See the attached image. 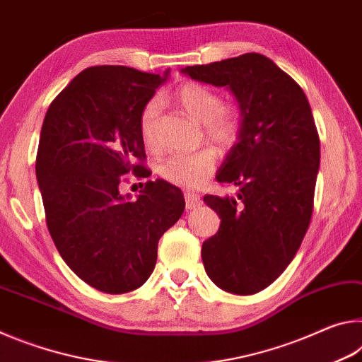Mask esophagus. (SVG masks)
Segmentation results:
<instances>
[{
	"label": "esophagus",
	"instance_id": "esophagus-1",
	"mask_svg": "<svg viewBox=\"0 0 362 362\" xmlns=\"http://www.w3.org/2000/svg\"><path fill=\"white\" fill-rule=\"evenodd\" d=\"M203 204V201H201V196L198 193H185V206L187 209H194V207H198Z\"/></svg>",
	"mask_w": 362,
	"mask_h": 362
}]
</instances>
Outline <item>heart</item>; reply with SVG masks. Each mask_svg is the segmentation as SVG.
I'll use <instances>...</instances> for the list:
<instances>
[{"label":"heart","instance_id":"heart-1","mask_svg":"<svg viewBox=\"0 0 362 362\" xmlns=\"http://www.w3.org/2000/svg\"><path fill=\"white\" fill-rule=\"evenodd\" d=\"M174 100L183 112L203 124L206 137L220 148H230L241 134V115L235 107H223L222 97L201 83H185L175 90ZM159 110L158 100H150L140 112L139 132L146 146H155V121ZM216 153L198 150L175 153L159 164V175L180 187H196L212 173Z\"/></svg>","mask_w":362,"mask_h":362}]
</instances>
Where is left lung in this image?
<instances>
[{
    "label": "left lung",
    "instance_id": "8db88e82",
    "mask_svg": "<svg viewBox=\"0 0 362 362\" xmlns=\"http://www.w3.org/2000/svg\"><path fill=\"white\" fill-rule=\"evenodd\" d=\"M194 81L226 88L241 115V134L216 175L236 196L206 194L220 228L203 243L207 276L220 289L250 296L274 283L308 230L320 137L302 88L262 54L249 52L182 69Z\"/></svg>",
    "mask_w": 362,
    "mask_h": 362
}]
</instances>
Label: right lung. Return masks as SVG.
Wrapping results in <instances>:
<instances>
[{
  "label": "right lung",
  "mask_w": 362,
  "mask_h": 362,
  "mask_svg": "<svg viewBox=\"0 0 362 362\" xmlns=\"http://www.w3.org/2000/svg\"><path fill=\"white\" fill-rule=\"evenodd\" d=\"M122 65L89 66L49 105L42 121L36 179L46 223L60 257L78 278L107 293L142 286L156 265L158 241L180 218L177 187L142 183L136 199L121 177H148L139 132L142 108L166 83Z\"/></svg>",
  "instance_id": "add662e5"
}]
</instances>
